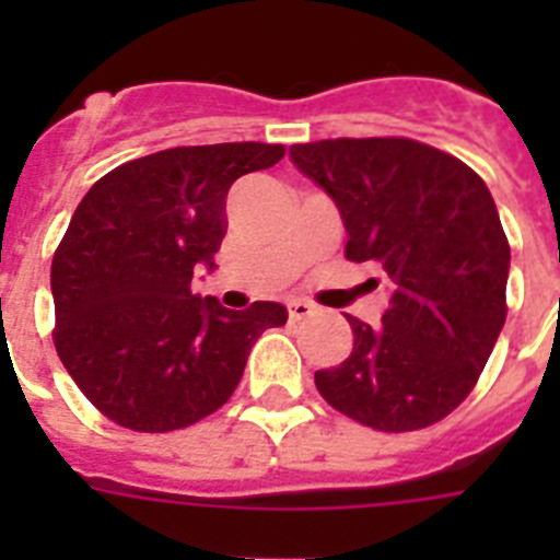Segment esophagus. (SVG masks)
Instances as JSON below:
<instances>
[{
	"label": "esophagus",
	"mask_w": 560,
	"mask_h": 560,
	"mask_svg": "<svg viewBox=\"0 0 560 560\" xmlns=\"http://www.w3.org/2000/svg\"><path fill=\"white\" fill-rule=\"evenodd\" d=\"M289 316H291V323L308 319V316H314V305L305 303V300H291V303H289Z\"/></svg>",
	"instance_id": "obj_1"
}]
</instances>
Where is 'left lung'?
<instances>
[{
    "label": "left lung",
    "mask_w": 560,
    "mask_h": 560,
    "mask_svg": "<svg viewBox=\"0 0 560 560\" xmlns=\"http://www.w3.org/2000/svg\"><path fill=\"white\" fill-rule=\"evenodd\" d=\"M289 153L339 207L345 257L393 285L381 325L348 316L353 353L316 370V389L378 432L432 427L468 398L508 316L511 246L491 190L457 156L407 137Z\"/></svg>",
    "instance_id": "1"
}]
</instances>
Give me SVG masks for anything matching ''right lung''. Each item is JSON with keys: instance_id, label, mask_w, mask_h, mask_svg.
Listing matches in <instances>:
<instances>
[{"instance_id": "obj_1", "label": "right lung", "mask_w": 560, "mask_h": 560, "mask_svg": "<svg viewBox=\"0 0 560 560\" xmlns=\"http://www.w3.org/2000/svg\"><path fill=\"white\" fill-rule=\"evenodd\" d=\"M283 145L167 148L89 187L52 257L56 350L108 420L173 432L221 409L246 355L289 311H230L192 294V271L215 269L232 182L283 160Z\"/></svg>"}]
</instances>
